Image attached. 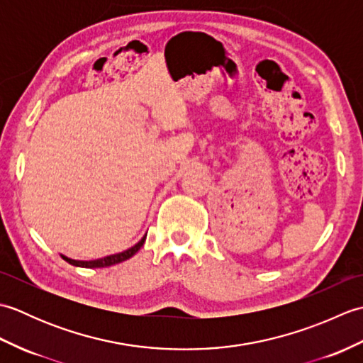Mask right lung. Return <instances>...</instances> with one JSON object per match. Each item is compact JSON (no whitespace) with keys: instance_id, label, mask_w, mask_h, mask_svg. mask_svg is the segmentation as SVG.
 Here are the masks:
<instances>
[{"instance_id":"obj_1","label":"right lung","mask_w":363,"mask_h":363,"mask_svg":"<svg viewBox=\"0 0 363 363\" xmlns=\"http://www.w3.org/2000/svg\"><path fill=\"white\" fill-rule=\"evenodd\" d=\"M145 238H146V234L142 237L140 242L135 243L133 246V248H129V250L123 251V252H118V254H112V256H107V257H103V259H96V260H74V259H70V257H67V256H62V259L67 260L68 264H72L74 267H82V268H104V267H111V265H115V264H120V262H125L129 257H133L134 254L143 246Z\"/></svg>"}]
</instances>
